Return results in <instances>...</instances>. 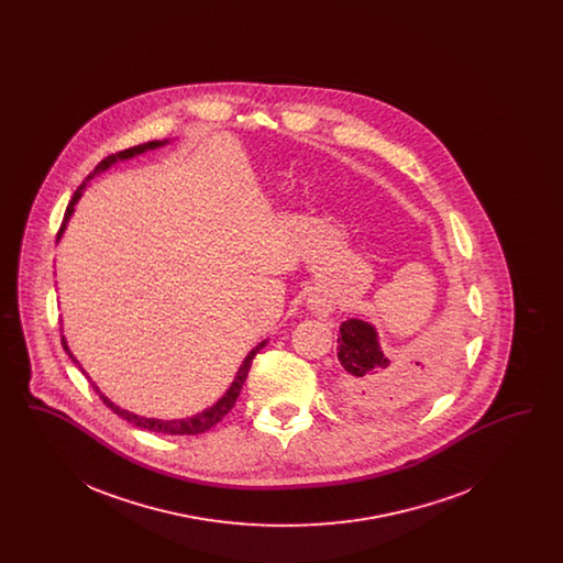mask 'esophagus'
I'll return each mask as SVG.
<instances>
[{
    "label": "esophagus",
    "mask_w": 563,
    "mask_h": 563,
    "mask_svg": "<svg viewBox=\"0 0 563 563\" xmlns=\"http://www.w3.org/2000/svg\"><path fill=\"white\" fill-rule=\"evenodd\" d=\"M312 310H314V312H319V314H322V312H329V310H331V303L321 301V299H312Z\"/></svg>",
    "instance_id": "esophagus-1"
}]
</instances>
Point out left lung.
Wrapping results in <instances>:
<instances>
[{
	"label": "left lung",
	"mask_w": 563,
	"mask_h": 563,
	"mask_svg": "<svg viewBox=\"0 0 563 563\" xmlns=\"http://www.w3.org/2000/svg\"><path fill=\"white\" fill-rule=\"evenodd\" d=\"M338 358L342 365V386L350 402L358 407H386L401 399L413 384L418 369L405 374L390 367L377 344V333L369 322L350 319L340 324ZM420 367V363H416Z\"/></svg>",
	"instance_id": "1"
}]
</instances>
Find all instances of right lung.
Instances as JSON below:
<instances>
[{"mask_svg": "<svg viewBox=\"0 0 563 563\" xmlns=\"http://www.w3.org/2000/svg\"><path fill=\"white\" fill-rule=\"evenodd\" d=\"M166 141H147V143H141V145H134V147H129V150H122V152H118V154H111L108 156L106 161L99 162L97 164V168L81 181L80 188L76 189V194H74V198H71V202H69V207H67V211H65V219H63V223H60V230H58V236H60V232L65 230V225H67V221H69V217L74 213V207H76V202L80 200L81 189L86 188V184L95 177V175H99V173H103V170H108L111 164H115L118 161H129V158H133L136 154H143V152H147V150H156V147H161L164 145ZM63 340V349L65 352L71 356V361L78 365V361H76V356L69 352V346H67V342H65V338H60ZM266 346V342H262L260 346H255V349L251 350L249 354H246V358H244V363L241 365V369H239V374H236V379L232 382V386H230V390L219 399V401L214 402L213 407H209V409H205L202 413H196V416H191V418H186V420H154V418H141V416H136V413H131V411H126V409H120L118 405H113V402L109 401L108 397L92 384V388L97 390V395L101 397V401L108 405L109 409L113 411V413H118L120 418H124L126 422H131L134 427H139V429L150 430V432H164V434H198V432H205V430L213 429L217 422H221L223 420V416L234 407V402L239 399V395H241L242 384H244V379H246V375H249V369H251V363H253V358H255V354L260 352V350Z\"/></svg>", "mask_w": 563, "mask_h": 563, "instance_id": "1", "label": "right lung"}]
</instances>
